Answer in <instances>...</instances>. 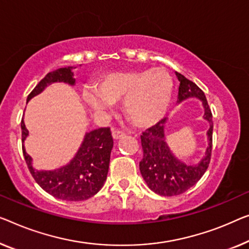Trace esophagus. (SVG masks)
<instances>
[{
	"instance_id": "1",
	"label": "esophagus",
	"mask_w": 249,
	"mask_h": 249,
	"mask_svg": "<svg viewBox=\"0 0 249 249\" xmlns=\"http://www.w3.org/2000/svg\"><path fill=\"white\" fill-rule=\"evenodd\" d=\"M112 135H113L114 140H120V139H122V137L125 136V132L120 131V129H113Z\"/></svg>"
}]
</instances>
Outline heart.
Instances as JSON below:
<instances>
[{
    "instance_id": "obj_1",
    "label": "heart",
    "mask_w": 249,
    "mask_h": 249,
    "mask_svg": "<svg viewBox=\"0 0 249 249\" xmlns=\"http://www.w3.org/2000/svg\"><path fill=\"white\" fill-rule=\"evenodd\" d=\"M173 79L165 69L114 71L102 76L85 99L96 114L112 108L123 98V112L139 127L159 123L168 112L173 96Z\"/></svg>"
}]
</instances>
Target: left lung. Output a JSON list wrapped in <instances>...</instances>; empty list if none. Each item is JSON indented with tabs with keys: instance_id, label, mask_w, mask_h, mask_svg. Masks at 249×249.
<instances>
[{
	"instance_id": "8db88e82",
	"label": "left lung",
	"mask_w": 249,
	"mask_h": 249,
	"mask_svg": "<svg viewBox=\"0 0 249 249\" xmlns=\"http://www.w3.org/2000/svg\"><path fill=\"white\" fill-rule=\"evenodd\" d=\"M180 81L178 103L188 98H198L202 102L205 115L203 118L209 123L207 131L208 147L198 164H185L174 155L165 140V124L168 118H163L158 124L147 128L141 135L143 159L140 162V171L147 187L155 194L172 196L183 194L201 179L210 163L213 150V114L207 98L201 89L183 75L176 71Z\"/></svg>"
}]
</instances>
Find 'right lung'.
<instances>
[{
  "mask_svg": "<svg viewBox=\"0 0 249 249\" xmlns=\"http://www.w3.org/2000/svg\"><path fill=\"white\" fill-rule=\"evenodd\" d=\"M73 67L59 68L47 73L28 96L27 103L41 94L44 88L53 83H66L73 86ZM22 150L30 173L44 191L54 198L66 201H81L95 196L105 183L108 173L113 137L109 127H102L86 133L83 143L68 164L54 170H36L32 166V158L25 152L24 141L29 135L24 122H21Z\"/></svg>",
  "mask_w": 249,
  "mask_h": 249,
  "instance_id": "add662e5",
  "label": "right lung"
}]
</instances>
